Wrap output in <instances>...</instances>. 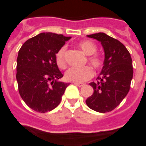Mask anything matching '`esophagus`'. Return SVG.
Segmentation results:
<instances>
[{
	"mask_svg": "<svg viewBox=\"0 0 146 146\" xmlns=\"http://www.w3.org/2000/svg\"><path fill=\"white\" fill-rule=\"evenodd\" d=\"M74 84L76 86H78V87H84V86L85 85L84 83H74Z\"/></svg>",
	"mask_w": 146,
	"mask_h": 146,
	"instance_id": "1",
	"label": "esophagus"
}]
</instances>
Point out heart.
<instances>
[{"instance_id":"obj_1","label":"heart","mask_w":146,"mask_h":146,"mask_svg":"<svg viewBox=\"0 0 146 146\" xmlns=\"http://www.w3.org/2000/svg\"><path fill=\"white\" fill-rule=\"evenodd\" d=\"M78 48L86 54L89 55L88 57V62L90 66L95 69L99 70L102 66V58L95 53L97 51V46L92 40H85L80 41L77 44ZM66 51V46H63L57 51L55 54V62L60 69H65L66 67V62L65 58V54ZM93 76V71L89 66H84L83 68H70L65 73V78L67 81L74 83L84 82L88 80Z\"/></svg>"}]
</instances>
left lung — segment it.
Here are the masks:
<instances>
[{"mask_svg": "<svg viewBox=\"0 0 146 146\" xmlns=\"http://www.w3.org/2000/svg\"><path fill=\"white\" fill-rule=\"evenodd\" d=\"M87 36L101 43L105 59L97 82L90 83L94 93L87 98L86 104L96 112L107 113L119 106L130 90L133 77L131 57L121 42L106 33Z\"/></svg>", "mask_w": 146, "mask_h": 146, "instance_id": "obj_1", "label": "left lung"}]
</instances>
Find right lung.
I'll list each match as a JSON object with an SVG mask.
<instances>
[{"instance_id": "right-lung-1", "label": "right lung", "mask_w": 146, "mask_h": 146, "mask_svg": "<svg viewBox=\"0 0 146 146\" xmlns=\"http://www.w3.org/2000/svg\"><path fill=\"white\" fill-rule=\"evenodd\" d=\"M70 38L42 33L27 40L19 51V92L25 103L34 111L46 113L57 107L70 84L59 81L63 75L56 64L55 54Z\"/></svg>"}]
</instances>
